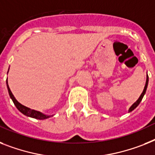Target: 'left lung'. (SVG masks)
Wrapping results in <instances>:
<instances>
[{
    "instance_id": "obj_1",
    "label": "left lung",
    "mask_w": 155,
    "mask_h": 155,
    "mask_svg": "<svg viewBox=\"0 0 155 155\" xmlns=\"http://www.w3.org/2000/svg\"><path fill=\"white\" fill-rule=\"evenodd\" d=\"M147 85H148V75H147V81H146V85H145V87H144L143 91V93H141V95H140V97H139V99H138L137 101H135V103L133 104L132 105H131V107H130V108H129V110H128L129 112H132L133 110L135 109V108H136V107H137L138 105H139V103L141 102L142 99H143L144 94H145L146 91H147Z\"/></svg>"
}]
</instances>
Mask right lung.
I'll return each instance as SVG.
<instances>
[{
	"instance_id": "obj_1",
	"label": "right lung",
	"mask_w": 155,
	"mask_h": 155,
	"mask_svg": "<svg viewBox=\"0 0 155 155\" xmlns=\"http://www.w3.org/2000/svg\"><path fill=\"white\" fill-rule=\"evenodd\" d=\"M9 70V69H8ZM6 84H7V88H8V93H9V96L11 99L12 100V101H13L14 104L16 105V108H17L20 112H22L23 114L27 116H29V117H32V118L35 119H37V120H45V119L49 118L51 117V116H47V115L43 114L42 112H38V111H35V110H33V109H31V108H28L26 106L23 105L21 104L20 103L16 101V99L15 98V97L13 96V94L12 93L11 90L9 89V86L8 85V78L6 80Z\"/></svg>"
}]
</instances>
